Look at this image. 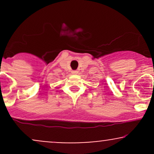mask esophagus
Listing matches in <instances>:
<instances>
[{
	"instance_id": "esophagus-1",
	"label": "esophagus",
	"mask_w": 154,
	"mask_h": 154,
	"mask_svg": "<svg viewBox=\"0 0 154 154\" xmlns=\"http://www.w3.org/2000/svg\"><path fill=\"white\" fill-rule=\"evenodd\" d=\"M77 73H78V72H77V71H72V75H77Z\"/></svg>"
}]
</instances>
